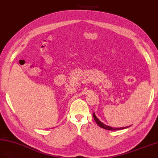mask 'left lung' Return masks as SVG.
<instances>
[{
  "mask_svg": "<svg viewBox=\"0 0 158 158\" xmlns=\"http://www.w3.org/2000/svg\"><path fill=\"white\" fill-rule=\"evenodd\" d=\"M93 117H94V119L96 122L97 123V124L100 127H102V128H104L105 130H123V129H126V128H127V127H129L130 126H126V127H112L111 126H107L104 124V123H102L98 118L96 116L95 113L94 112L93 113Z\"/></svg>",
  "mask_w": 158,
  "mask_h": 158,
  "instance_id": "8db88e82",
  "label": "left lung"
}]
</instances>
